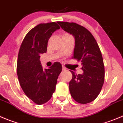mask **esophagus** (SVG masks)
<instances>
[{
  "label": "esophagus",
  "instance_id": "esophagus-1",
  "mask_svg": "<svg viewBox=\"0 0 123 123\" xmlns=\"http://www.w3.org/2000/svg\"><path fill=\"white\" fill-rule=\"evenodd\" d=\"M62 70L63 71H66V68L64 66H62Z\"/></svg>",
  "mask_w": 123,
  "mask_h": 123
}]
</instances>
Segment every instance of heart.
<instances>
[{
	"mask_svg": "<svg viewBox=\"0 0 123 123\" xmlns=\"http://www.w3.org/2000/svg\"><path fill=\"white\" fill-rule=\"evenodd\" d=\"M63 36H70L69 34H65Z\"/></svg>",
	"mask_w": 123,
	"mask_h": 123,
	"instance_id": "b5f03b06",
	"label": "heart"
}]
</instances>
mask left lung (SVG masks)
I'll use <instances>...</instances> for the list:
<instances>
[{
	"mask_svg": "<svg viewBox=\"0 0 123 123\" xmlns=\"http://www.w3.org/2000/svg\"><path fill=\"white\" fill-rule=\"evenodd\" d=\"M65 31L75 38L74 58L80 62L82 74L71 71L72 80L69 91L77 102L87 104L97 97L105 80V66L102 55L97 42L92 34L85 27L75 23L58 22Z\"/></svg>",
	"mask_w": 123,
	"mask_h": 123,
	"instance_id": "obj_1",
	"label": "left lung"
}]
</instances>
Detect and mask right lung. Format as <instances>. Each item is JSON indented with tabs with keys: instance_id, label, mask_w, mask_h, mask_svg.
<instances>
[{
	"instance_id": "obj_1",
	"label": "right lung",
	"mask_w": 123,
	"mask_h": 123,
	"mask_svg": "<svg viewBox=\"0 0 123 123\" xmlns=\"http://www.w3.org/2000/svg\"><path fill=\"white\" fill-rule=\"evenodd\" d=\"M59 29L55 22L38 25L26 35L20 48L17 64L18 81L26 95L37 105L51 99L62 72L60 63L55 62L44 69L40 61V55L46 52L52 33Z\"/></svg>"
}]
</instances>
